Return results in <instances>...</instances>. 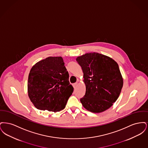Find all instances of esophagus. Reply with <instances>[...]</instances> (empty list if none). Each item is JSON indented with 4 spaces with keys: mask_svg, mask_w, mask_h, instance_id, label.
Instances as JSON below:
<instances>
[{
    "mask_svg": "<svg viewBox=\"0 0 148 148\" xmlns=\"http://www.w3.org/2000/svg\"><path fill=\"white\" fill-rule=\"evenodd\" d=\"M73 85L74 88H75L77 87V83H74V84H73Z\"/></svg>",
    "mask_w": 148,
    "mask_h": 148,
    "instance_id": "obj_1",
    "label": "esophagus"
}]
</instances>
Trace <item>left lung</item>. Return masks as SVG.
Returning <instances> with one entry per match:
<instances>
[{
    "label": "left lung",
    "instance_id": "1",
    "mask_svg": "<svg viewBox=\"0 0 148 148\" xmlns=\"http://www.w3.org/2000/svg\"><path fill=\"white\" fill-rule=\"evenodd\" d=\"M86 86L84 96L80 100L92 113H101L113 106L119 96L123 80L119 65L113 59L97 53L78 56Z\"/></svg>",
    "mask_w": 148,
    "mask_h": 148
}]
</instances>
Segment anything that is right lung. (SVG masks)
<instances>
[{
	"instance_id": "add662e5",
	"label": "right lung",
	"mask_w": 148,
	"mask_h": 148,
	"mask_svg": "<svg viewBox=\"0 0 148 148\" xmlns=\"http://www.w3.org/2000/svg\"><path fill=\"white\" fill-rule=\"evenodd\" d=\"M69 77L61 56H50L35 64L28 82L29 97L34 106L54 112L64 109L73 92Z\"/></svg>"
}]
</instances>
